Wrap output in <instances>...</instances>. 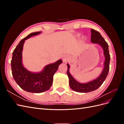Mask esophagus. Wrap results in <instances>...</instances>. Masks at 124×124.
Segmentation results:
<instances>
[{
    "instance_id": "1",
    "label": "esophagus",
    "mask_w": 124,
    "mask_h": 124,
    "mask_svg": "<svg viewBox=\"0 0 124 124\" xmlns=\"http://www.w3.org/2000/svg\"><path fill=\"white\" fill-rule=\"evenodd\" d=\"M68 59H69V57H68L67 56H63V58H62L63 61L64 62H67V61H68Z\"/></svg>"
}]
</instances>
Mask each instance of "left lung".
I'll return each instance as SVG.
<instances>
[{
  "label": "left lung",
  "mask_w": 124,
  "mask_h": 124,
  "mask_svg": "<svg viewBox=\"0 0 124 124\" xmlns=\"http://www.w3.org/2000/svg\"><path fill=\"white\" fill-rule=\"evenodd\" d=\"M91 42L93 43H97L102 47L103 50V54L105 57L104 68L100 76L96 79L87 83H81L78 82L71 76L69 72L70 65L67 64L68 70L67 75L69 77V85L70 88L73 91L78 93H88L98 89L102 84L108 76L109 71V65L110 55L108 51V46L100 33L95 30L91 29Z\"/></svg>",
  "instance_id": "left-lung-1"
}]
</instances>
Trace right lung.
<instances>
[{"label":"right lung","instance_id":"add662e5","mask_svg":"<svg viewBox=\"0 0 124 124\" xmlns=\"http://www.w3.org/2000/svg\"><path fill=\"white\" fill-rule=\"evenodd\" d=\"M41 32L31 33L22 39L14 49L11 62L12 76L16 83L24 91L32 93H41L50 88L53 83L54 74L62 62V60L59 59L45 66L39 72H31L23 66L22 51L25 40Z\"/></svg>","mask_w":124,"mask_h":124}]
</instances>
